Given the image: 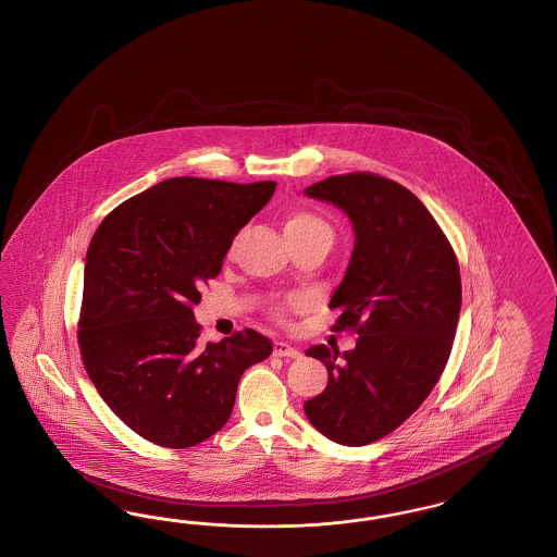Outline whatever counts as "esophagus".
I'll list each match as a JSON object with an SVG mask.
<instances>
[{
    "mask_svg": "<svg viewBox=\"0 0 557 557\" xmlns=\"http://www.w3.org/2000/svg\"><path fill=\"white\" fill-rule=\"evenodd\" d=\"M273 354H275V356H280V358H289V360H298V358L302 356V354H300V349L289 346L286 342H277L275 347H273Z\"/></svg>",
    "mask_w": 557,
    "mask_h": 557,
    "instance_id": "1",
    "label": "esophagus"
}]
</instances>
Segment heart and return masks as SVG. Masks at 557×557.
<instances>
[{
  "label": "heart",
  "mask_w": 557,
  "mask_h": 557,
  "mask_svg": "<svg viewBox=\"0 0 557 557\" xmlns=\"http://www.w3.org/2000/svg\"><path fill=\"white\" fill-rule=\"evenodd\" d=\"M286 236H307V234H325L333 240L331 226L323 218L310 213V211H292L284 224Z\"/></svg>",
  "instance_id": "1"
}]
</instances>
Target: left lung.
<instances>
[{
  "label": "left lung",
  "instance_id": "1",
  "mask_svg": "<svg viewBox=\"0 0 557 557\" xmlns=\"http://www.w3.org/2000/svg\"><path fill=\"white\" fill-rule=\"evenodd\" d=\"M305 195L351 222L354 250L329 308H342L335 331L358 333L351 351L308 349L329 383L305 413L329 441L364 446L399 428L438 383L459 323V263L432 213L395 181L339 174Z\"/></svg>",
  "mask_w": 557,
  "mask_h": 557
}]
</instances>
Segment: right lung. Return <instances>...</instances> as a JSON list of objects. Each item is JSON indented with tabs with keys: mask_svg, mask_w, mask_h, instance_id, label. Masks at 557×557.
Segmentation results:
<instances>
[{
	"mask_svg": "<svg viewBox=\"0 0 557 557\" xmlns=\"http://www.w3.org/2000/svg\"><path fill=\"white\" fill-rule=\"evenodd\" d=\"M277 183L166 178L111 211L84 263L77 342L90 381L141 438L187 448L231 418L236 386L271 342L245 329L199 344L193 305Z\"/></svg>",
	"mask_w": 557,
	"mask_h": 557,
	"instance_id": "right-lung-1",
	"label": "right lung"
}]
</instances>
